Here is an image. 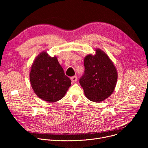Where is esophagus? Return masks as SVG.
<instances>
[{
  "instance_id": "esophagus-1",
  "label": "esophagus",
  "mask_w": 148,
  "mask_h": 148,
  "mask_svg": "<svg viewBox=\"0 0 148 148\" xmlns=\"http://www.w3.org/2000/svg\"><path fill=\"white\" fill-rule=\"evenodd\" d=\"M71 80L73 82H77V77L76 75H74V76H73L72 77H71Z\"/></svg>"
}]
</instances>
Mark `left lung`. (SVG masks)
Wrapping results in <instances>:
<instances>
[{
    "mask_svg": "<svg viewBox=\"0 0 148 148\" xmlns=\"http://www.w3.org/2000/svg\"><path fill=\"white\" fill-rule=\"evenodd\" d=\"M85 71L79 82L87 98L91 101H103L114 91L118 78L113 62L103 51L96 50L84 59Z\"/></svg>",
    "mask_w": 148,
    "mask_h": 148,
    "instance_id": "1",
    "label": "left lung"
}]
</instances>
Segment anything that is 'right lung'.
Instances as JSON below:
<instances>
[{"instance_id":"right-lung-1","label":"right lung","mask_w":148,"mask_h":148,"mask_svg":"<svg viewBox=\"0 0 148 148\" xmlns=\"http://www.w3.org/2000/svg\"><path fill=\"white\" fill-rule=\"evenodd\" d=\"M30 80L36 94L50 102L62 99L71 86V79L65 75L57 57H51L44 51L33 62Z\"/></svg>"}]
</instances>
